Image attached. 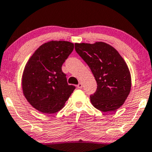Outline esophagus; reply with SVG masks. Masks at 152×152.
Segmentation results:
<instances>
[{"label":"esophagus","mask_w":152,"mask_h":152,"mask_svg":"<svg viewBox=\"0 0 152 152\" xmlns=\"http://www.w3.org/2000/svg\"><path fill=\"white\" fill-rule=\"evenodd\" d=\"M82 87H83V85H82L81 83H78V85H77V88H78L81 89V88H82Z\"/></svg>","instance_id":"34e87169"}]
</instances>
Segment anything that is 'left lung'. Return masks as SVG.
Masks as SVG:
<instances>
[{"label": "left lung", "instance_id": "1", "mask_svg": "<svg viewBox=\"0 0 152 152\" xmlns=\"http://www.w3.org/2000/svg\"><path fill=\"white\" fill-rule=\"evenodd\" d=\"M75 50L91 69L96 81V91L90 96L92 105L105 113L121 107L130 92L131 76L118 51L102 42L76 43Z\"/></svg>", "mask_w": 152, "mask_h": 152}]
</instances>
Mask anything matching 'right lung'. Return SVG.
Returning <instances> with one entry per match:
<instances>
[{"mask_svg":"<svg viewBox=\"0 0 152 152\" xmlns=\"http://www.w3.org/2000/svg\"><path fill=\"white\" fill-rule=\"evenodd\" d=\"M74 48L69 42H48L37 49L26 64L22 78L23 94L40 112H58L76 88L69 85L61 70Z\"/></svg>","mask_w":152,"mask_h":152,"instance_id":"1","label":"right lung"}]
</instances>
